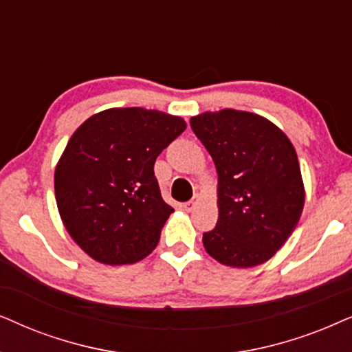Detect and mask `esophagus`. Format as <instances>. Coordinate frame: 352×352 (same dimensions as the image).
<instances>
[{"instance_id": "esophagus-1", "label": "esophagus", "mask_w": 352, "mask_h": 352, "mask_svg": "<svg viewBox=\"0 0 352 352\" xmlns=\"http://www.w3.org/2000/svg\"><path fill=\"white\" fill-rule=\"evenodd\" d=\"M198 199H199V195H195V196H193V199L186 201V203L184 204V209L186 210V212H190V210H193V208H195V204H196V203H198Z\"/></svg>"}]
</instances>
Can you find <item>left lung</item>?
<instances>
[{
    "label": "left lung",
    "instance_id": "obj_1",
    "mask_svg": "<svg viewBox=\"0 0 352 352\" xmlns=\"http://www.w3.org/2000/svg\"><path fill=\"white\" fill-rule=\"evenodd\" d=\"M191 129L219 173V220L203 233L220 264L254 267L285 245L301 217L304 186L292 142L252 112L223 109L191 117Z\"/></svg>",
    "mask_w": 352,
    "mask_h": 352
}]
</instances>
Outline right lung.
<instances>
[{
	"mask_svg": "<svg viewBox=\"0 0 352 352\" xmlns=\"http://www.w3.org/2000/svg\"><path fill=\"white\" fill-rule=\"evenodd\" d=\"M186 129L182 117L114 107L75 130L54 172L60 219L102 264H133L156 248L173 212L154 175L156 157Z\"/></svg>",
	"mask_w": 352,
	"mask_h": 352,
	"instance_id": "obj_1",
	"label": "right lung"
}]
</instances>
